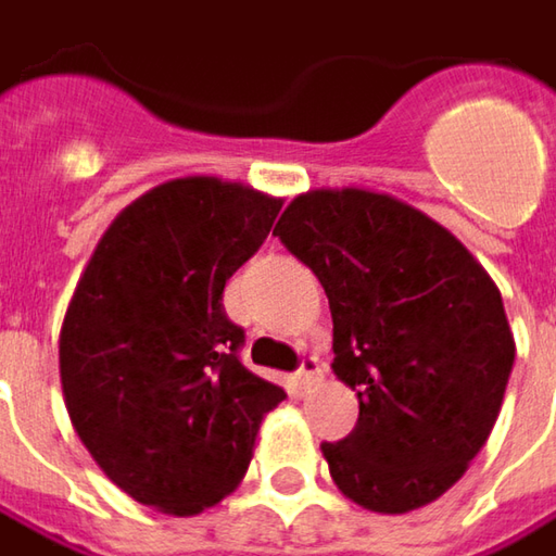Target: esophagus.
Instances as JSON below:
<instances>
[{
	"label": "esophagus",
	"instance_id": "1",
	"mask_svg": "<svg viewBox=\"0 0 556 556\" xmlns=\"http://www.w3.org/2000/svg\"><path fill=\"white\" fill-rule=\"evenodd\" d=\"M320 376H324V370H320L317 357H304L302 370H299V386H302L304 392H311L320 382Z\"/></svg>",
	"mask_w": 556,
	"mask_h": 556
}]
</instances>
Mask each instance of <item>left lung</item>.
<instances>
[{"label":"left lung","instance_id":"left-lung-1","mask_svg":"<svg viewBox=\"0 0 556 556\" xmlns=\"http://www.w3.org/2000/svg\"><path fill=\"white\" fill-rule=\"evenodd\" d=\"M279 242L324 286L332 374L357 389V426L324 442L339 492L374 514L442 497L495 429L514 332L495 279L457 236L370 189H311Z\"/></svg>","mask_w":556,"mask_h":556}]
</instances>
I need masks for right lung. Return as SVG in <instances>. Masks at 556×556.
Masks as SVG:
<instances>
[{"label":"right lung","instance_id":"right-lung-1","mask_svg":"<svg viewBox=\"0 0 556 556\" xmlns=\"http://www.w3.org/2000/svg\"><path fill=\"white\" fill-rule=\"evenodd\" d=\"M282 199L220 177L161 182L99 239L59 339L64 407L111 482L174 517L230 495L286 392L239 361L227 279Z\"/></svg>","mask_w":556,"mask_h":556}]
</instances>
